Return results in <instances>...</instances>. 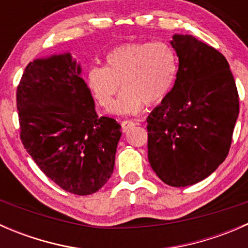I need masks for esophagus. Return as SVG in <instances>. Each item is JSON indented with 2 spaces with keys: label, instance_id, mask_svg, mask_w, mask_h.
<instances>
[{
  "label": "esophagus",
  "instance_id": "1",
  "mask_svg": "<svg viewBox=\"0 0 248 248\" xmlns=\"http://www.w3.org/2000/svg\"><path fill=\"white\" fill-rule=\"evenodd\" d=\"M136 124H137L136 122L131 121V120H124V121H122V122H121L122 131H124V132L128 131V129H131L132 127H134V126H136Z\"/></svg>",
  "mask_w": 248,
  "mask_h": 248
}]
</instances>
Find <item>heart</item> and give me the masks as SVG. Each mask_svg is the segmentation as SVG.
Here are the masks:
<instances>
[{
	"label": "heart",
	"instance_id": "b5f03b06",
	"mask_svg": "<svg viewBox=\"0 0 248 248\" xmlns=\"http://www.w3.org/2000/svg\"><path fill=\"white\" fill-rule=\"evenodd\" d=\"M176 71V54L166 42L128 43L107 55L106 67H92L87 84L97 103L108 109L121 83L124 90L110 112L133 115L144 102L158 103L169 93Z\"/></svg>",
	"mask_w": 248,
	"mask_h": 248
}]
</instances>
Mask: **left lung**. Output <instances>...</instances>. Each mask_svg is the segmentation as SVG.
I'll return each mask as SVG.
<instances>
[{
	"label": "left lung",
	"instance_id": "obj_1",
	"mask_svg": "<svg viewBox=\"0 0 248 248\" xmlns=\"http://www.w3.org/2000/svg\"><path fill=\"white\" fill-rule=\"evenodd\" d=\"M176 80L147 117V157L172 187L206 179L226 159L239 116V94L229 63L215 47L189 34H174Z\"/></svg>",
	"mask_w": 248,
	"mask_h": 248
}]
</instances>
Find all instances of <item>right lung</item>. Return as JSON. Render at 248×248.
Returning <instances> with one entry per match:
<instances>
[{
	"mask_svg": "<svg viewBox=\"0 0 248 248\" xmlns=\"http://www.w3.org/2000/svg\"><path fill=\"white\" fill-rule=\"evenodd\" d=\"M16 107L22 144L50 180L78 196L96 193L107 184L121 126L98 117L81 66L69 52L27 64Z\"/></svg>",
	"mask_w": 248,
	"mask_h": 248,
	"instance_id": "add662e5",
	"label": "right lung"
}]
</instances>
